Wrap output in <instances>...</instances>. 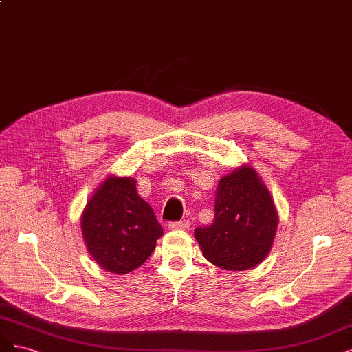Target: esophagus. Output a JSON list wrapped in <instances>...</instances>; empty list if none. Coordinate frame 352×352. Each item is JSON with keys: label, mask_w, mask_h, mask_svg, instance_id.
I'll list each match as a JSON object with an SVG mask.
<instances>
[{"label": "esophagus", "mask_w": 352, "mask_h": 352, "mask_svg": "<svg viewBox=\"0 0 352 352\" xmlns=\"http://www.w3.org/2000/svg\"><path fill=\"white\" fill-rule=\"evenodd\" d=\"M168 228L173 231H179V230H188L190 228V222L186 221H179V222H169Z\"/></svg>", "instance_id": "obj_1"}]
</instances>
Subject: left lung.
Returning <instances> with one entry per match:
<instances>
[{
    "instance_id": "obj_1",
    "label": "left lung",
    "mask_w": 352,
    "mask_h": 352,
    "mask_svg": "<svg viewBox=\"0 0 352 352\" xmlns=\"http://www.w3.org/2000/svg\"><path fill=\"white\" fill-rule=\"evenodd\" d=\"M278 212L270 192L252 166L221 178L214 219L195 231L203 254L214 266L247 270L263 262L275 240Z\"/></svg>"
}]
</instances>
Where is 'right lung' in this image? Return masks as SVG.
I'll return each instance as SVG.
<instances>
[{"label": "right lung", "mask_w": 352, "mask_h": 352, "mask_svg": "<svg viewBox=\"0 0 352 352\" xmlns=\"http://www.w3.org/2000/svg\"><path fill=\"white\" fill-rule=\"evenodd\" d=\"M80 225L89 254L117 275L142 266L164 234L131 177L109 175L89 199Z\"/></svg>", "instance_id": "right-lung-1"}]
</instances>
